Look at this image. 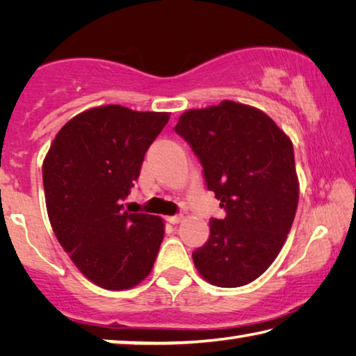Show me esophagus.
Wrapping results in <instances>:
<instances>
[{
  "instance_id": "obj_1",
  "label": "esophagus",
  "mask_w": 356,
  "mask_h": 356,
  "mask_svg": "<svg viewBox=\"0 0 356 356\" xmlns=\"http://www.w3.org/2000/svg\"><path fill=\"white\" fill-rule=\"evenodd\" d=\"M166 220L170 221L171 225H179V222L184 220V216H182V215H171V216H168Z\"/></svg>"
}]
</instances>
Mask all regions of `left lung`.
Here are the masks:
<instances>
[{
	"instance_id": "1",
	"label": "left lung",
	"mask_w": 356,
	"mask_h": 356,
	"mask_svg": "<svg viewBox=\"0 0 356 356\" xmlns=\"http://www.w3.org/2000/svg\"><path fill=\"white\" fill-rule=\"evenodd\" d=\"M174 131L226 212L210 218L209 240L193 251V262L210 284H248L280 254L297 212L292 143L267 114L231 100L184 113Z\"/></svg>"
}]
</instances>
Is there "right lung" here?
<instances>
[{"instance_id":"right-lung-1","label":"right lung","mask_w":356,"mask_h":356,"mask_svg":"<svg viewBox=\"0 0 356 356\" xmlns=\"http://www.w3.org/2000/svg\"><path fill=\"white\" fill-rule=\"evenodd\" d=\"M168 120V113L92 108L59 130L42 166L56 238L78 270L108 291L136 286L159 254L163 221L124 212L122 201Z\"/></svg>"}]
</instances>
